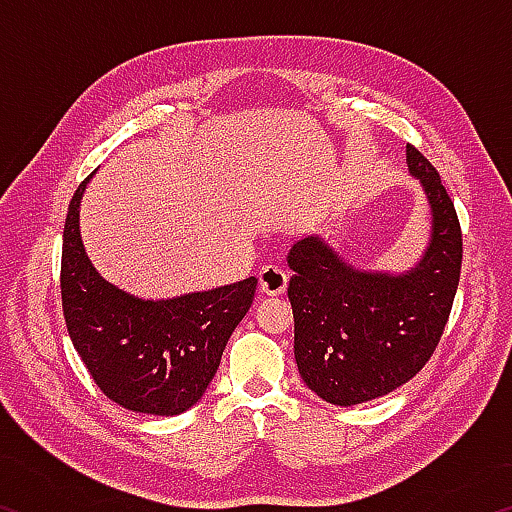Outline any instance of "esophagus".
<instances>
[{
  "instance_id": "obj_1",
  "label": "esophagus",
  "mask_w": 512,
  "mask_h": 512,
  "mask_svg": "<svg viewBox=\"0 0 512 512\" xmlns=\"http://www.w3.org/2000/svg\"><path fill=\"white\" fill-rule=\"evenodd\" d=\"M289 277L284 273V268L275 264H266L262 271H259V291L264 296H282L287 291Z\"/></svg>"
}]
</instances>
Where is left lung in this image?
I'll list each match as a JSON object with an SVG mask.
<instances>
[{
  "label": "left lung",
  "instance_id": "1",
  "mask_svg": "<svg viewBox=\"0 0 512 512\" xmlns=\"http://www.w3.org/2000/svg\"><path fill=\"white\" fill-rule=\"evenodd\" d=\"M406 162L431 205V244L404 275L363 273L318 237L287 257L293 352L300 377L329 404L352 406L388 395L427 366L452 314L461 280L463 232L433 164L406 146Z\"/></svg>",
  "mask_w": 512,
  "mask_h": 512
}]
</instances>
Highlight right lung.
Masks as SVG:
<instances>
[{
	"mask_svg": "<svg viewBox=\"0 0 512 512\" xmlns=\"http://www.w3.org/2000/svg\"><path fill=\"white\" fill-rule=\"evenodd\" d=\"M88 176L69 203L60 296L76 352L103 395L128 411L178 415L201 400L230 334L253 305L257 277L173 300H142L94 271L79 232Z\"/></svg>",
	"mask_w": 512,
	"mask_h": 512,
	"instance_id": "right-lung-1",
	"label": "right lung"
}]
</instances>
